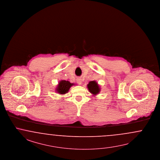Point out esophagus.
I'll return each mask as SVG.
<instances>
[{
  "instance_id": "obj_1",
  "label": "esophagus",
  "mask_w": 160,
  "mask_h": 160,
  "mask_svg": "<svg viewBox=\"0 0 160 160\" xmlns=\"http://www.w3.org/2000/svg\"><path fill=\"white\" fill-rule=\"evenodd\" d=\"M79 84H81L82 83V80H81V79H78L77 80Z\"/></svg>"
}]
</instances>
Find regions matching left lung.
Returning <instances> with one entry per match:
<instances>
[{
	"instance_id": "obj_1",
	"label": "left lung",
	"mask_w": 160,
	"mask_h": 160,
	"mask_svg": "<svg viewBox=\"0 0 160 160\" xmlns=\"http://www.w3.org/2000/svg\"><path fill=\"white\" fill-rule=\"evenodd\" d=\"M87 86L89 92L93 95L98 94L100 91V88L98 86V83L94 81L89 82Z\"/></svg>"
}]
</instances>
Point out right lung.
I'll use <instances>...</instances> for the list:
<instances>
[{"instance_id": "obj_1", "label": "right lung", "mask_w": 160, "mask_h": 160, "mask_svg": "<svg viewBox=\"0 0 160 160\" xmlns=\"http://www.w3.org/2000/svg\"><path fill=\"white\" fill-rule=\"evenodd\" d=\"M73 85V83H71L69 81H66L65 80H62L61 82H59L58 87L57 88V91L58 93L60 94H65L67 93L71 88Z\"/></svg>"}]
</instances>
